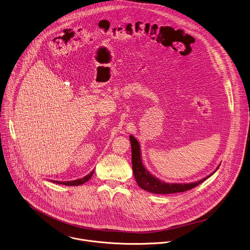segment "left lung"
<instances>
[{
	"mask_svg": "<svg viewBox=\"0 0 250 250\" xmlns=\"http://www.w3.org/2000/svg\"><path fill=\"white\" fill-rule=\"evenodd\" d=\"M129 140L131 143V161H132V170H133L135 180L141 188L151 193L171 194V193H178V192H184V191L189 190L197 187L200 184H202L204 181L209 178V176H211L216 171L215 170L209 176L200 180L198 182L191 183V184H167V183L161 182L160 180L150 175V173L144 168L143 163L141 161L140 146L138 141L132 135L129 136Z\"/></svg>",
	"mask_w": 250,
	"mask_h": 250,
	"instance_id": "obj_1",
	"label": "left lung"
}]
</instances>
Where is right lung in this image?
<instances>
[{
  "label": "right lung",
  "mask_w": 250,
  "mask_h": 250,
  "mask_svg": "<svg viewBox=\"0 0 250 250\" xmlns=\"http://www.w3.org/2000/svg\"><path fill=\"white\" fill-rule=\"evenodd\" d=\"M95 170L92 171L90 174H88L86 177H84L83 179H78V180H74V181H68V182H59V181H53V183H56V184H60V185H64V186H80V185H83L84 183H86L87 181H89L93 174H94Z\"/></svg>",
  "instance_id": "obj_1"
}]
</instances>
